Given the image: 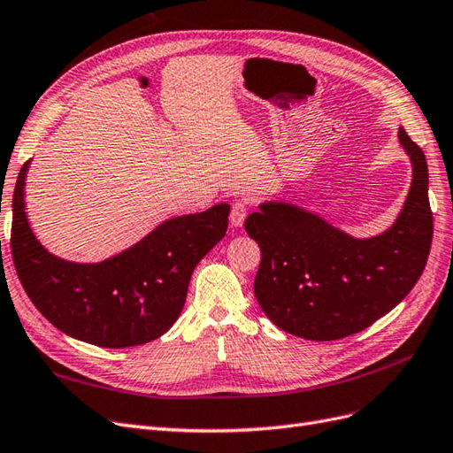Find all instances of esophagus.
<instances>
[{
    "instance_id": "obj_1",
    "label": "esophagus",
    "mask_w": 453,
    "mask_h": 453,
    "mask_svg": "<svg viewBox=\"0 0 453 453\" xmlns=\"http://www.w3.org/2000/svg\"><path fill=\"white\" fill-rule=\"evenodd\" d=\"M246 214H248V205L244 201H235L231 207V214H229V222L231 227H241L246 220Z\"/></svg>"
}]
</instances>
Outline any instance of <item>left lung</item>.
<instances>
[{
  "label": "left lung",
  "instance_id": "left-lung-1",
  "mask_svg": "<svg viewBox=\"0 0 453 453\" xmlns=\"http://www.w3.org/2000/svg\"><path fill=\"white\" fill-rule=\"evenodd\" d=\"M399 142L412 162V186L380 235L356 239L284 201L261 203L246 218L261 250L254 294L274 326L306 341H337L367 329L416 286L433 241L429 173L403 127Z\"/></svg>",
  "mask_w": 453,
  "mask_h": 453
}]
</instances>
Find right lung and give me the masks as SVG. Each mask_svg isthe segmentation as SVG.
Instances as JSON below:
<instances>
[{"label": "right lung", "instance_id": "obj_1", "mask_svg": "<svg viewBox=\"0 0 453 453\" xmlns=\"http://www.w3.org/2000/svg\"><path fill=\"white\" fill-rule=\"evenodd\" d=\"M12 194L11 254L37 311L73 339L101 348L150 342L177 322L199 261L227 231L229 205L159 224L127 250L99 264H75L45 250L27 224L24 186Z\"/></svg>", "mask_w": 453, "mask_h": 453}]
</instances>
